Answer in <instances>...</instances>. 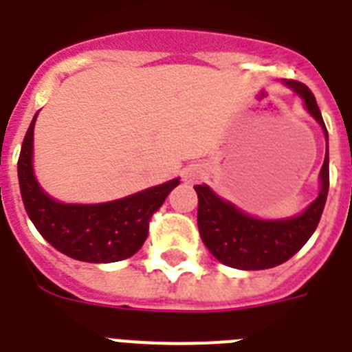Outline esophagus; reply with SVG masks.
I'll return each mask as SVG.
<instances>
[{
    "mask_svg": "<svg viewBox=\"0 0 352 352\" xmlns=\"http://www.w3.org/2000/svg\"><path fill=\"white\" fill-rule=\"evenodd\" d=\"M199 177H201V171L199 170H188L186 171L188 181H195V179H199Z\"/></svg>",
    "mask_w": 352,
    "mask_h": 352,
    "instance_id": "obj_1",
    "label": "esophagus"
}]
</instances>
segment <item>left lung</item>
<instances>
[{"label": "left lung", "mask_w": 352, "mask_h": 352, "mask_svg": "<svg viewBox=\"0 0 352 352\" xmlns=\"http://www.w3.org/2000/svg\"><path fill=\"white\" fill-rule=\"evenodd\" d=\"M305 102L307 111L320 122L327 137V153L323 160L322 190L316 201L298 217L283 221H261L243 214L234 204L215 195L208 186H193L199 197L197 225L201 239L212 256L223 265L241 270H263L278 267L294 256L316 230L322 219L329 193V135L312 91L301 82L287 80Z\"/></svg>", "instance_id": "left-lung-1"}]
</instances>
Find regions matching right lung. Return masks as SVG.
<instances>
[{
  "label": "right lung",
  "mask_w": 352,
  "mask_h": 352,
  "mask_svg": "<svg viewBox=\"0 0 352 352\" xmlns=\"http://www.w3.org/2000/svg\"><path fill=\"white\" fill-rule=\"evenodd\" d=\"M38 115V113H36ZM25 133L18 159L21 199L41 237L65 256L87 263L131 257L148 237V223L179 179L104 204H62L45 195L32 173V131Z\"/></svg>",
  "instance_id": "obj_1"
}]
</instances>
